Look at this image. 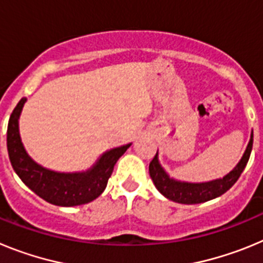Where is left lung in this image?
I'll return each instance as SVG.
<instances>
[{
  "label": "left lung",
  "instance_id": "obj_1",
  "mask_svg": "<svg viewBox=\"0 0 263 263\" xmlns=\"http://www.w3.org/2000/svg\"><path fill=\"white\" fill-rule=\"evenodd\" d=\"M253 147V134L249 141V145L246 147L245 154L241 158L240 163L234 167L233 171L224 176L222 179L212 180L208 183H182L176 182L174 179H170L164 173V170L160 167L158 158L155 155L148 164V173L152 176L153 182L158 191L170 200L180 204H199L204 201L212 200L215 197L221 196L222 194L229 190L242 174L243 168L250 158Z\"/></svg>",
  "mask_w": 263,
  "mask_h": 263
}]
</instances>
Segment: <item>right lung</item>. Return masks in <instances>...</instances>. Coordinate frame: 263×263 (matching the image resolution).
<instances>
[{
  "label": "right lung",
  "instance_id": "add662e5",
  "mask_svg": "<svg viewBox=\"0 0 263 263\" xmlns=\"http://www.w3.org/2000/svg\"><path fill=\"white\" fill-rule=\"evenodd\" d=\"M26 99H21L14 108L8 125V153L11 166L27 187L47 203L60 206L87 204L103 194L115 164L130 145L105 153L88 173L59 174L36 164L23 148L18 132V118Z\"/></svg>",
  "mask_w": 263,
  "mask_h": 263
}]
</instances>
